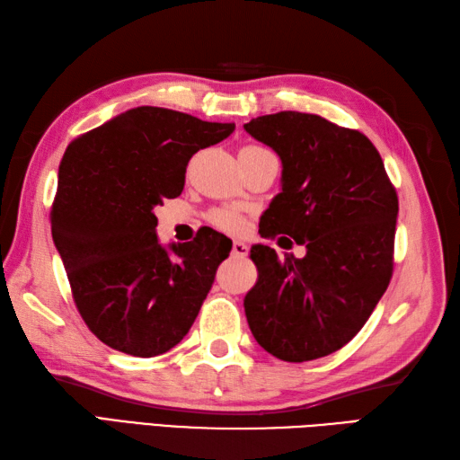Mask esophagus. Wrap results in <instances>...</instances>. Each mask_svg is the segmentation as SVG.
Returning a JSON list of instances; mask_svg holds the SVG:
<instances>
[{
  "label": "esophagus",
  "mask_w": 460,
  "mask_h": 460,
  "mask_svg": "<svg viewBox=\"0 0 460 460\" xmlns=\"http://www.w3.org/2000/svg\"><path fill=\"white\" fill-rule=\"evenodd\" d=\"M231 252H233V257H247V252H249V247L245 245V243H241V241H235L233 243V249H231Z\"/></svg>",
  "instance_id": "34e87169"
}]
</instances>
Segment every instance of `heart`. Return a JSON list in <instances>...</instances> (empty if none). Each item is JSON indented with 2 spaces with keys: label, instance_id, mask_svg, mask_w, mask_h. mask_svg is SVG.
<instances>
[{
  "label": "heart",
  "instance_id": "heart-1",
  "mask_svg": "<svg viewBox=\"0 0 460 460\" xmlns=\"http://www.w3.org/2000/svg\"><path fill=\"white\" fill-rule=\"evenodd\" d=\"M211 221L225 231H239L243 227V217L233 209H219L211 215Z\"/></svg>",
  "mask_w": 460,
  "mask_h": 460
}]
</instances>
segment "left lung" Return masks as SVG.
<instances>
[{
	"label": "left lung",
	"instance_id": "1",
	"mask_svg": "<svg viewBox=\"0 0 460 460\" xmlns=\"http://www.w3.org/2000/svg\"><path fill=\"white\" fill-rule=\"evenodd\" d=\"M282 162L280 193L262 213V237L288 235L302 259L252 245L259 279L245 296L252 336L282 361L346 346L392 280L397 193L376 146L316 114L277 112L245 124Z\"/></svg>",
	"mask_w": 460,
	"mask_h": 460
}]
</instances>
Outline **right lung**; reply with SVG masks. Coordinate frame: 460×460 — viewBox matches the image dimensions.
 Returning a JSON list of instances; mask_svg holds the SVG:
<instances>
[{"label":"right lung","instance_id":"obj_1","mask_svg":"<svg viewBox=\"0 0 460 460\" xmlns=\"http://www.w3.org/2000/svg\"><path fill=\"white\" fill-rule=\"evenodd\" d=\"M233 130L235 124L138 106L68 144L51 233L75 305L106 346L160 356L198 318L231 239L203 229L190 243L162 247L154 208L181 193L195 152Z\"/></svg>","mask_w":460,"mask_h":460}]
</instances>
